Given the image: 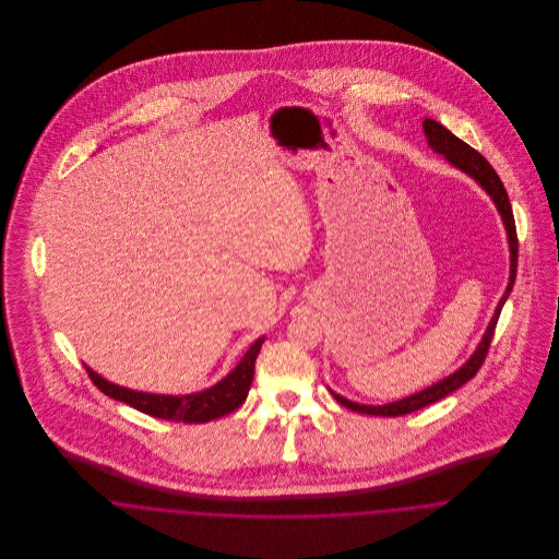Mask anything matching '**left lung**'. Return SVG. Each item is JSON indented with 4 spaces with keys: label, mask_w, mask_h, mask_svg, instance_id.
Returning a JSON list of instances; mask_svg holds the SVG:
<instances>
[{
    "label": "left lung",
    "mask_w": 559,
    "mask_h": 559,
    "mask_svg": "<svg viewBox=\"0 0 559 559\" xmlns=\"http://www.w3.org/2000/svg\"><path fill=\"white\" fill-rule=\"evenodd\" d=\"M424 135L428 140V146L437 153V155H443L445 160L450 165H454L456 169L465 171L467 176H472L479 187L490 195L492 204L497 206L499 215H501V222H503V228H506V235H508V247H510V280H508V286H506V293L503 297L499 299L497 308H495V314L488 322L481 340H479L478 348L474 350V355L456 370L452 372L450 377L437 381L435 385L417 392V394H411L406 399L396 400V402H388V404H359V402H353V400L344 399L335 392L333 399L337 400L340 404H344L346 408L350 411H357V413H366V415H383V417H399V415H406V413H413L421 406H428L437 400L445 399L450 396L452 392H456L459 388H463L467 381H472L476 377V372L488 353V346H490V340H492V333H495V324L497 319L501 314V308L506 304V299L510 297V290L514 286V280H516V260H519V240H516V226H514V215H512V206H510V200H508V193L503 189V182L499 180L497 171L490 167V163L484 159L479 155L478 151H474L469 144H465L463 140H459L452 131H448L443 124H439L437 120L432 118H426L424 120Z\"/></svg>",
    "instance_id": "left-lung-1"
}]
</instances>
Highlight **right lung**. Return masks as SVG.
<instances>
[{
    "mask_svg": "<svg viewBox=\"0 0 559 559\" xmlns=\"http://www.w3.org/2000/svg\"><path fill=\"white\" fill-rule=\"evenodd\" d=\"M264 337H258L247 353L240 357L239 364L235 370H230L219 383H215L209 390L195 392V394H185V396H169V394H146V392H135L122 385H116L100 374H96L92 368L85 366L92 383L109 399L127 402L129 406L159 417V419H169V421H185V424H204L217 417H224L239 408L240 404L247 399L251 381H253V370H255V357L260 353Z\"/></svg>",
    "mask_w": 559,
    "mask_h": 559,
    "instance_id": "1",
    "label": "right lung"
}]
</instances>
